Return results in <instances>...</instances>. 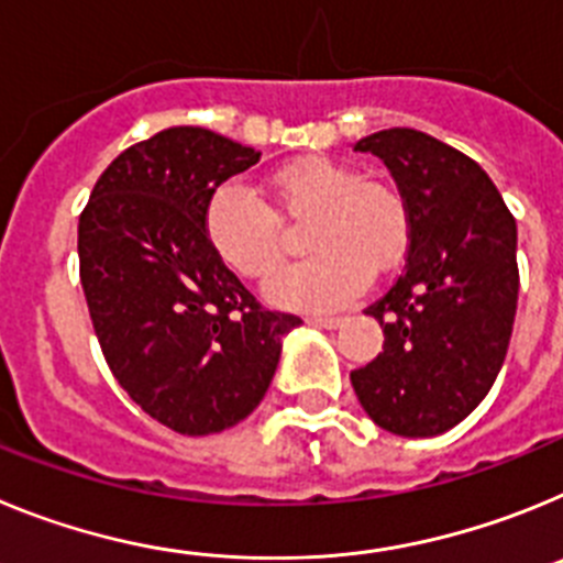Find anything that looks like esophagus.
I'll return each mask as SVG.
<instances>
[{
  "mask_svg": "<svg viewBox=\"0 0 563 563\" xmlns=\"http://www.w3.org/2000/svg\"><path fill=\"white\" fill-rule=\"evenodd\" d=\"M310 324L321 327V330H335V327H341V318L338 316H312Z\"/></svg>",
  "mask_w": 563,
  "mask_h": 563,
  "instance_id": "esophagus-1",
  "label": "esophagus"
}]
</instances>
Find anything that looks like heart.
<instances>
[{"mask_svg":"<svg viewBox=\"0 0 563 563\" xmlns=\"http://www.w3.org/2000/svg\"><path fill=\"white\" fill-rule=\"evenodd\" d=\"M276 208L292 220L312 217V256L267 282V296L290 310H335L366 287L372 267L389 271L409 247V213L400 194L363 180L357 168L330 157H301L271 174ZM206 236L225 267L265 278L282 262L276 213L245 183L228 180L206 206Z\"/></svg>","mask_w":563,"mask_h":563,"instance_id":"1","label":"heart"}]
</instances>
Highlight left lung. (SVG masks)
<instances>
[{
  "instance_id": "obj_1",
  "label": "left lung",
  "mask_w": 563,
  "mask_h": 563,
  "mask_svg": "<svg viewBox=\"0 0 563 563\" xmlns=\"http://www.w3.org/2000/svg\"><path fill=\"white\" fill-rule=\"evenodd\" d=\"M377 154L409 213V258L366 310L383 352L350 375L363 411L400 437L454 429L494 386L519 301L516 220L476 161L417 129H383Z\"/></svg>"
}]
</instances>
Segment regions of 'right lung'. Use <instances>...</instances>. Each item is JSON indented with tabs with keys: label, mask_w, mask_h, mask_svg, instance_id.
Masks as SVG:
<instances>
[{
	"label": "right lung",
	"mask_w": 563,
	"mask_h": 563,
	"mask_svg": "<svg viewBox=\"0 0 563 563\" xmlns=\"http://www.w3.org/2000/svg\"><path fill=\"white\" fill-rule=\"evenodd\" d=\"M251 146L172 126L121 152L78 220L89 318L114 380L177 434H217L256 409L282 338L301 324L265 310L211 251V194L258 163Z\"/></svg>",
	"instance_id": "add662e5"
}]
</instances>
